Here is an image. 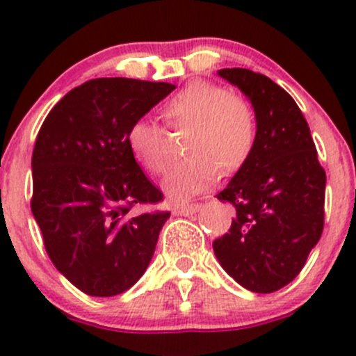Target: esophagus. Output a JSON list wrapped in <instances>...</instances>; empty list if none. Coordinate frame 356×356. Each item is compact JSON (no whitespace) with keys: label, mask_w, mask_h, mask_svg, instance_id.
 <instances>
[{"label":"esophagus","mask_w":356,"mask_h":356,"mask_svg":"<svg viewBox=\"0 0 356 356\" xmlns=\"http://www.w3.org/2000/svg\"><path fill=\"white\" fill-rule=\"evenodd\" d=\"M200 210V204H175L174 213L175 215H193Z\"/></svg>","instance_id":"1"}]
</instances>
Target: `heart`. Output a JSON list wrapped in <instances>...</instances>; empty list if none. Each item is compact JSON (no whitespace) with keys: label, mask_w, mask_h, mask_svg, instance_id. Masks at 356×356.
I'll return each mask as SVG.
<instances>
[{"label":"heart","mask_w":356,"mask_h":356,"mask_svg":"<svg viewBox=\"0 0 356 356\" xmlns=\"http://www.w3.org/2000/svg\"><path fill=\"white\" fill-rule=\"evenodd\" d=\"M170 127H191L184 139L182 163L163 179L172 200H188L207 189L220 174L238 172L257 145V118L250 103L236 92L207 81H193L175 92L161 108ZM127 146L134 160L149 174L160 175L170 163L168 138L149 118L134 120L127 129Z\"/></svg>","instance_id":"heart-1"}]
</instances>
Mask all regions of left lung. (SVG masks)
Instances as JSON below:
<instances>
[{
  "instance_id": "left-lung-1",
  "label": "left lung",
  "mask_w": 356,
  "mask_h": 356,
  "mask_svg": "<svg viewBox=\"0 0 356 356\" xmlns=\"http://www.w3.org/2000/svg\"><path fill=\"white\" fill-rule=\"evenodd\" d=\"M257 118V145L218 200L234 207L227 234L213 241L218 264L253 293H274L301 272L324 229L325 172L296 102L265 75L222 68Z\"/></svg>"
}]
</instances>
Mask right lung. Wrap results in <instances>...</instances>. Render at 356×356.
<instances>
[{
    "label": "right lung",
    "mask_w": 356,
    "mask_h": 356,
    "mask_svg": "<svg viewBox=\"0 0 356 356\" xmlns=\"http://www.w3.org/2000/svg\"><path fill=\"white\" fill-rule=\"evenodd\" d=\"M174 89L168 82L92 79L67 92L39 129L32 215L53 265L89 296L132 288L170 217L131 211L163 195L131 155L127 129Z\"/></svg>",
    "instance_id": "1"
}]
</instances>
